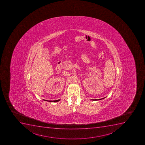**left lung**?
Returning a JSON list of instances; mask_svg holds the SVG:
<instances>
[{"instance_id":"left-lung-1","label":"left lung","mask_w":145,"mask_h":145,"mask_svg":"<svg viewBox=\"0 0 145 145\" xmlns=\"http://www.w3.org/2000/svg\"><path fill=\"white\" fill-rule=\"evenodd\" d=\"M105 97L103 98H102V99H95V100H93V99H92V100H91L92 101H98V100H102V99H104Z\"/></svg>"}]
</instances>
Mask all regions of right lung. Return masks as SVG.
I'll return each mask as SVG.
<instances>
[{
    "instance_id": "obj_1",
    "label": "right lung",
    "mask_w": 145,
    "mask_h": 145,
    "mask_svg": "<svg viewBox=\"0 0 145 145\" xmlns=\"http://www.w3.org/2000/svg\"><path fill=\"white\" fill-rule=\"evenodd\" d=\"M44 101H48V102H53V103H55V102H57L58 101H59L60 100V99H59V100H55V101H48V100H43Z\"/></svg>"
}]
</instances>
